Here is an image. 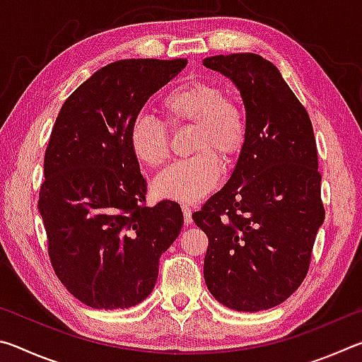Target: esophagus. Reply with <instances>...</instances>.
<instances>
[{
  "label": "esophagus",
  "instance_id": "34e87169",
  "mask_svg": "<svg viewBox=\"0 0 362 362\" xmlns=\"http://www.w3.org/2000/svg\"><path fill=\"white\" fill-rule=\"evenodd\" d=\"M182 212H183V222H185V225H192L193 218H192V207H189L188 204H182Z\"/></svg>",
  "mask_w": 362,
  "mask_h": 362
}]
</instances>
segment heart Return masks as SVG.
I'll use <instances>...</instances> for the list:
<instances>
[{"mask_svg": "<svg viewBox=\"0 0 362 362\" xmlns=\"http://www.w3.org/2000/svg\"><path fill=\"white\" fill-rule=\"evenodd\" d=\"M164 124L148 115H137L127 129V144L134 158L150 169L169 161V129L193 126L189 151L193 158L174 164L153 182L158 198L193 203L207 194L222 177L226 166L241 158L247 144L249 126L243 105L223 95L218 86L187 81L175 86L161 99Z\"/></svg>", "mask_w": 362, "mask_h": 362, "instance_id": "obj_1", "label": "heart"}]
</instances>
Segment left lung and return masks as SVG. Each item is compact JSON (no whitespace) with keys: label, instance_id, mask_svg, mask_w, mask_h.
<instances>
[{"label":"left lung","instance_id":"obj_1","mask_svg":"<svg viewBox=\"0 0 362 362\" xmlns=\"http://www.w3.org/2000/svg\"><path fill=\"white\" fill-rule=\"evenodd\" d=\"M203 64L240 89L249 126L230 180L193 214L209 238L206 286L231 310H269L303 283L326 216L313 126L279 70L259 54Z\"/></svg>","mask_w":362,"mask_h":362}]
</instances>
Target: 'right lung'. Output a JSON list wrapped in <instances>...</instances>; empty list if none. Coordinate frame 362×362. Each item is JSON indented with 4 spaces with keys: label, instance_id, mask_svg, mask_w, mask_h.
<instances>
[{
    "label": "right lung",
    "instance_id": "1",
    "mask_svg": "<svg viewBox=\"0 0 362 362\" xmlns=\"http://www.w3.org/2000/svg\"><path fill=\"white\" fill-rule=\"evenodd\" d=\"M185 66L187 59L103 66L65 100L52 127L38 201L47 254L66 291L93 308H129L148 297L159 257L182 230L174 201L145 204L127 129Z\"/></svg>",
    "mask_w": 362,
    "mask_h": 362
}]
</instances>
